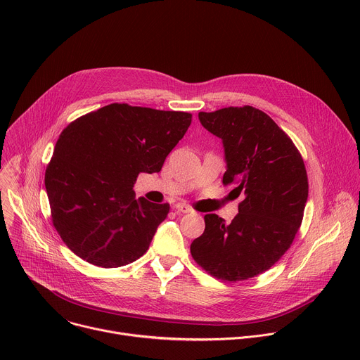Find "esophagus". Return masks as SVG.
Instances as JSON below:
<instances>
[{
    "mask_svg": "<svg viewBox=\"0 0 360 360\" xmlns=\"http://www.w3.org/2000/svg\"><path fill=\"white\" fill-rule=\"evenodd\" d=\"M175 211H176L178 214H189V212H192V210L188 207V205H185V203H176V205H175Z\"/></svg>",
    "mask_w": 360,
    "mask_h": 360,
    "instance_id": "esophagus-1",
    "label": "esophagus"
}]
</instances>
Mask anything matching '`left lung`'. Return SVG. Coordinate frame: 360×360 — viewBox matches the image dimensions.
<instances>
[{"label": "left lung", "instance_id": "8db88e82", "mask_svg": "<svg viewBox=\"0 0 360 360\" xmlns=\"http://www.w3.org/2000/svg\"><path fill=\"white\" fill-rule=\"evenodd\" d=\"M205 129L222 139L224 184L243 192L231 224L205 215V231L191 243L192 258L212 276L236 282L274 266L290 248L307 200V175L290 138L253 107L199 112Z\"/></svg>", "mask_w": 360, "mask_h": 360}]
</instances>
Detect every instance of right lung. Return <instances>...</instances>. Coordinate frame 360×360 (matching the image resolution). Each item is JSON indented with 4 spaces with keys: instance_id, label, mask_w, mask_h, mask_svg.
<instances>
[{
    "instance_id": "add662e5",
    "label": "right lung",
    "mask_w": 360,
    "mask_h": 360,
    "mask_svg": "<svg viewBox=\"0 0 360 360\" xmlns=\"http://www.w3.org/2000/svg\"><path fill=\"white\" fill-rule=\"evenodd\" d=\"M192 115L111 104L71 122L45 171L53 222L65 245L101 268L148 250L169 205L135 199L141 172H160Z\"/></svg>"
}]
</instances>
